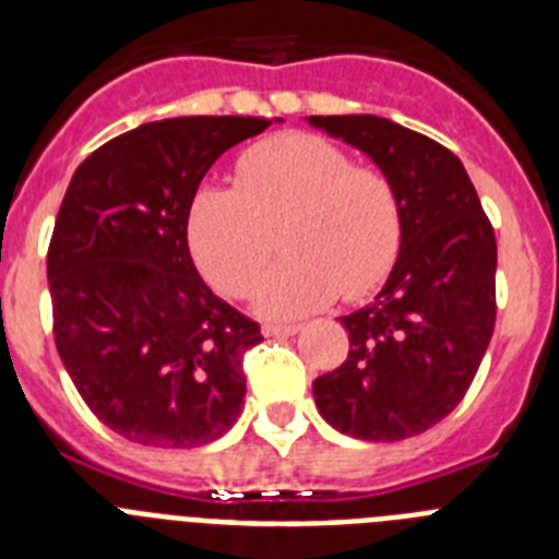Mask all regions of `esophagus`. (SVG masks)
<instances>
[{
	"label": "esophagus",
	"instance_id": "obj_1",
	"mask_svg": "<svg viewBox=\"0 0 559 559\" xmlns=\"http://www.w3.org/2000/svg\"><path fill=\"white\" fill-rule=\"evenodd\" d=\"M265 335H296L299 333V324H265Z\"/></svg>",
	"mask_w": 559,
	"mask_h": 559
}]
</instances>
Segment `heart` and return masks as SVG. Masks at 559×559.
I'll return each mask as SVG.
<instances>
[{"instance_id": "b5f03b06", "label": "heart", "mask_w": 559, "mask_h": 559, "mask_svg": "<svg viewBox=\"0 0 559 559\" xmlns=\"http://www.w3.org/2000/svg\"><path fill=\"white\" fill-rule=\"evenodd\" d=\"M276 228L289 254L257 284V308L302 316L338 294L367 296L386 280L403 240V206L383 170L355 165L322 136L285 133L240 156L237 187L195 192L187 237L201 274L243 296Z\"/></svg>"}]
</instances>
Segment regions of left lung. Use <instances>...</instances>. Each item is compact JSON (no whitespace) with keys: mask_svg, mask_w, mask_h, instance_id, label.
<instances>
[{"mask_svg":"<svg viewBox=\"0 0 559 559\" xmlns=\"http://www.w3.org/2000/svg\"><path fill=\"white\" fill-rule=\"evenodd\" d=\"M394 181L403 240L386 285L341 316L347 360L313 380L335 431L369 442L417 437L471 389L496 328V231L445 145L374 114L308 117Z\"/></svg>","mask_w":559,"mask_h":559,"instance_id":"left-lung-1","label":"left lung"}]
</instances>
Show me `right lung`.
Returning a JSON list of instances; mask_svg holds the SVG:
<instances>
[{"mask_svg":"<svg viewBox=\"0 0 559 559\" xmlns=\"http://www.w3.org/2000/svg\"><path fill=\"white\" fill-rule=\"evenodd\" d=\"M265 117H173L120 133L81 162L47 251L52 333L83 403L147 448L224 437L246 397L260 324L201 280L187 221L221 153Z\"/></svg>","mask_w":559,"mask_h":559,"instance_id":"right-lung-1","label":"right lung"}]
</instances>
